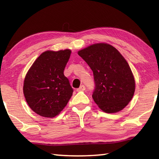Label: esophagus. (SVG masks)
Masks as SVG:
<instances>
[{"instance_id": "1", "label": "esophagus", "mask_w": 159, "mask_h": 159, "mask_svg": "<svg viewBox=\"0 0 159 159\" xmlns=\"http://www.w3.org/2000/svg\"><path fill=\"white\" fill-rule=\"evenodd\" d=\"M85 90V85H80L79 88H78V89H77V91H83V90Z\"/></svg>"}]
</instances>
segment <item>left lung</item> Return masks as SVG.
<instances>
[{"label":"left lung","mask_w":159,"mask_h":159,"mask_svg":"<svg viewBox=\"0 0 159 159\" xmlns=\"http://www.w3.org/2000/svg\"><path fill=\"white\" fill-rule=\"evenodd\" d=\"M78 54L93 72L95 90L93 98L102 111L116 113L133 98L135 82L127 61L112 45L97 43Z\"/></svg>","instance_id":"obj_1"}]
</instances>
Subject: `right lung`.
<instances>
[{"label":"right lung","instance_id":"add662e5","mask_svg":"<svg viewBox=\"0 0 159 159\" xmlns=\"http://www.w3.org/2000/svg\"><path fill=\"white\" fill-rule=\"evenodd\" d=\"M71 51L48 50L38 57L26 74L23 92L33 111L52 118L66 107L73 94L69 79L64 75Z\"/></svg>","mask_w":159,"mask_h":159}]
</instances>
